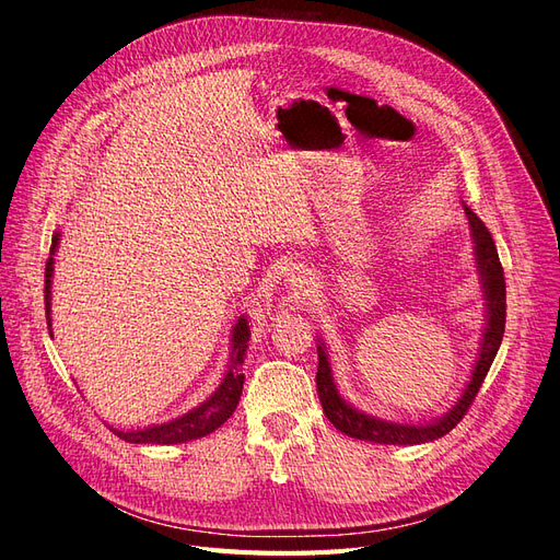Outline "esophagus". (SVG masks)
I'll use <instances>...</instances> for the list:
<instances>
[{
    "label": "esophagus",
    "instance_id": "34e87169",
    "mask_svg": "<svg viewBox=\"0 0 560 560\" xmlns=\"http://www.w3.org/2000/svg\"><path fill=\"white\" fill-rule=\"evenodd\" d=\"M288 281H291V285H298V288H302L304 283H306V279H304V275H291V279H288Z\"/></svg>",
    "mask_w": 560,
    "mask_h": 560
}]
</instances>
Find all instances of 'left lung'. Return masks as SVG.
<instances>
[{
	"instance_id": "8db88e82",
	"label": "left lung",
	"mask_w": 560,
	"mask_h": 560,
	"mask_svg": "<svg viewBox=\"0 0 560 560\" xmlns=\"http://www.w3.org/2000/svg\"><path fill=\"white\" fill-rule=\"evenodd\" d=\"M465 215L470 221V237L475 244V265L483 293V330L479 341V353L475 360V368L470 374V382L465 384L458 402L444 411L442 417L432 421H419V423H400V421H386L382 417H372L363 409L353 407L341 398V393L335 384L332 365L328 347L323 337H316V351H318V372H316V390L323 411H326L328 421L345 435L372 442V444H425L444 438L451 428H456L458 421L465 417V411L470 409L475 395L479 393L489 368L493 365V358L500 349V341L504 335V314H508V293H504V272L498 258V248L491 237V232L486 230L479 215L465 207Z\"/></svg>"
}]
</instances>
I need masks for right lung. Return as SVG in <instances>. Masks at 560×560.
Segmentation results:
<instances>
[{"label": "right lung", "mask_w": 560, "mask_h": 560, "mask_svg": "<svg viewBox=\"0 0 560 560\" xmlns=\"http://www.w3.org/2000/svg\"><path fill=\"white\" fill-rule=\"evenodd\" d=\"M62 232L56 230L52 232V244H50V256L46 262V320H48V332L52 335V323H50V285H52V265H56V254L60 246ZM248 339H250V328L246 316H240L237 323L232 328L230 337V358H228V368L221 378V384L215 386V390L209 395L205 402L192 407L190 411L182 413L172 421L165 423H155L147 428H137V430H120L114 428V435L120 440L130 442V444H184L190 440H200L215 428H221L230 417L232 411L237 409L240 398H242V388H244V374L242 365L246 358L248 349Z\"/></svg>", "instance_id": "right-lung-1"}]
</instances>
